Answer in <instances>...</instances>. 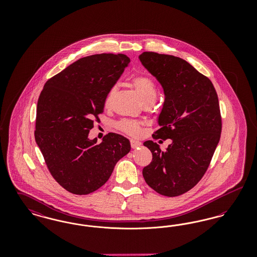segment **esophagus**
Masks as SVG:
<instances>
[{
    "mask_svg": "<svg viewBox=\"0 0 257 257\" xmlns=\"http://www.w3.org/2000/svg\"><path fill=\"white\" fill-rule=\"evenodd\" d=\"M130 143H131V147H132L133 149L139 148V147L142 146V143H140L139 141H136V140H131V141H130Z\"/></svg>",
    "mask_w": 257,
    "mask_h": 257,
    "instance_id": "obj_1",
    "label": "esophagus"
}]
</instances>
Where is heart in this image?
<instances>
[{
    "instance_id": "heart-1",
    "label": "heart",
    "mask_w": 257,
    "mask_h": 257,
    "mask_svg": "<svg viewBox=\"0 0 257 257\" xmlns=\"http://www.w3.org/2000/svg\"><path fill=\"white\" fill-rule=\"evenodd\" d=\"M133 86H134L138 95L143 101V103L146 104H153L157 97V86L153 80L147 75H140L133 79ZM117 89V86H112L107 92V95L105 97V106L109 107L112 102V98L115 94V91ZM117 127L127 134L137 136L141 132L140 124L133 120H127L123 119L117 123Z\"/></svg>"
}]
</instances>
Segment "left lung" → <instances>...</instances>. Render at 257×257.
I'll return each mask as SVG.
<instances>
[{"instance_id":"8db88e82","label":"left lung","mask_w":257,"mask_h":257,"mask_svg":"<svg viewBox=\"0 0 257 257\" xmlns=\"http://www.w3.org/2000/svg\"><path fill=\"white\" fill-rule=\"evenodd\" d=\"M139 59L165 94L153 138L171 140L165 151L153 141L144 143L153 158L143 175L161 195L180 196L202 178L220 142L218 95L207 77L185 60L154 52H145Z\"/></svg>"}]
</instances>
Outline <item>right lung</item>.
<instances>
[{"instance_id":"obj_1","label":"right lung","mask_w":257,"mask_h":257,"mask_svg":"<svg viewBox=\"0 0 257 257\" xmlns=\"http://www.w3.org/2000/svg\"><path fill=\"white\" fill-rule=\"evenodd\" d=\"M130 59L123 54L82 58L49 79L38 98L35 138L52 176L66 191L87 195L108 181L131 145L109 133L100 144L90 140L93 117Z\"/></svg>"}]
</instances>
